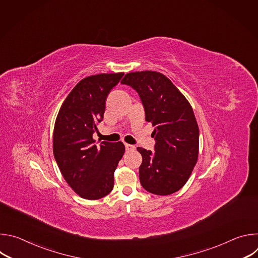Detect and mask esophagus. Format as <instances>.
Returning a JSON list of instances; mask_svg holds the SVG:
<instances>
[{
    "label": "esophagus",
    "mask_w": 258,
    "mask_h": 258,
    "mask_svg": "<svg viewBox=\"0 0 258 258\" xmlns=\"http://www.w3.org/2000/svg\"><path fill=\"white\" fill-rule=\"evenodd\" d=\"M124 146H125V150H126L127 152H130V151H134V150L136 149V147H135L134 145H130V144H124Z\"/></svg>",
    "instance_id": "1"
}]
</instances>
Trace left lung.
<instances>
[{
    "label": "left lung",
    "instance_id": "8db88e82",
    "mask_svg": "<svg viewBox=\"0 0 258 258\" xmlns=\"http://www.w3.org/2000/svg\"><path fill=\"white\" fill-rule=\"evenodd\" d=\"M121 84L137 91L146 121L154 126L155 152L137 148L143 158L139 169L141 185L152 194L170 195L187 182L198 159L199 127L192 106L157 71L126 73Z\"/></svg>",
    "mask_w": 258,
    "mask_h": 258
}]
</instances>
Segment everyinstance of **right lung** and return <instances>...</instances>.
Listing matches in <instances>:
<instances>
[{"label":"right lung","mask_w":258,"mask_h":258,"mask_svg":"<svg viewBox=\"0 0 258 258\" xmlns=\"http://www.w3.org/2000/svg\"><path fill=\"white\" fill-rule=\"evenodd\" d=\"M124 73H101L83 79L63 102L54 126L53 153L70 188L84 199L97 200L113 189L114 171L125 148L121 142L95 145L106 98Z\"/></svg>","instance_id":"1"}]
</instances>
